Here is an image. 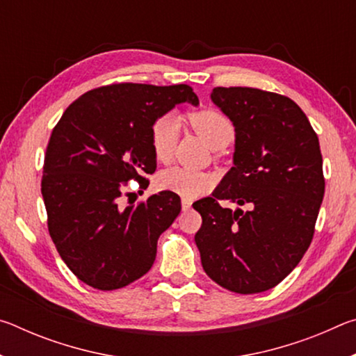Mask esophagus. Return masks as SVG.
Masks as SVG:
<instances>
[{
  "label": "esophagus",
  "instance_id": "obj_1",
  "mask_svg": "<svg viewBox=\"0 0 356 356\" xmlns=\"http://www.w3.org/2000/svg\"><path fill=\"white\" fill-rule=\"evenodd\" d=\"M191 207V201L190 200H182V210H188Z\"/></svg>",
  "mask_w": 356,
  "mask_h": 356
}]
</instances>
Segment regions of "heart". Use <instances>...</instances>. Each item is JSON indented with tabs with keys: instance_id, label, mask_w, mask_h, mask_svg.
I'll return each instance as SVG.
<instances>
[{
	"instance_id": "1",
	"label": "heart",
	"mask_w": 356,
	"mask_h": 356,
	"mask_svg": "<svg viewBox=\"0 0 356 356\" xmlns=\"http://www.w3.org/2000/svg\"><path fill=\"white\" fill-rule=\"evenodd\" d=\"M190 122L196 134L212 149L227 146L234 138L232 122L220 111H196L190 116ZM179 119L172 114H165L155 120L150 130V144L156 160L168 161L171 159L179 138ZM156 184L161 190L176 193L185 200H193L212 188L213 177L207 172L190 170V168L172 166L159 174Z\"/></svg>"
}]
</instances>
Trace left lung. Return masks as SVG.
<instances>
[{"mask_svg": "<svg viewBox=\"0 0 356 356\" xmlns=\"http://www.w3.org/2000/svg\"><path fill=\"white\" fill-rule=\"evenodd\" d=\"M213 104L236 130L232 163L212 197L193 204L202 216L195 242L202 268L231 292H265L309 248L325 193L318 138L284 95L215 88ZM218 199L250 209H225Z\"/></svg>", "mask_w": 356, "mask_h": 356, "instance_id": "left-lung-1", "label": "left lung"}]
</instances>
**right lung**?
<instances>
[{"instance_id":"add662e5","label":"right lung","mask_w":356,"mask_h":356,"mask_svg":"<svg viewBox=\"0 0 356 356\" xmlns=\"http://www.w3.org/2000/svg\"><path fill=\"white\" fill-rule=\"evenodd\" d=\"M179 104L200 105L186 84L122 83L76 99L48 143L42 197L48 231L78 280L114 291L146 275L156 240L180 213V197L160 191L138 206L119 207L122 184L155 172L150 130Z\"/></svg>"}]
</instances>
